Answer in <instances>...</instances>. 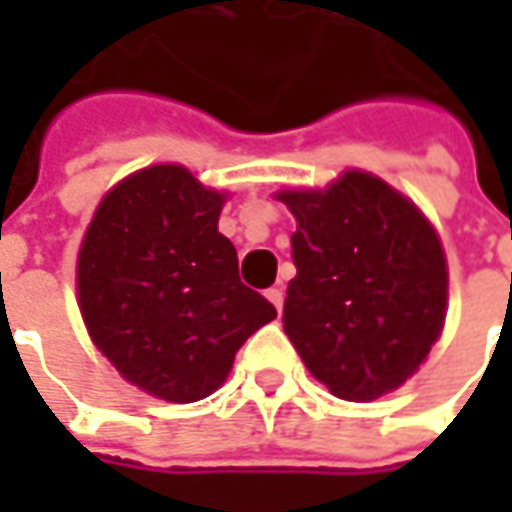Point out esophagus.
I'll return each instance as SVG.
<instances>
[{"instance_id": "34e87169", "label": "esophagus", "mask_w": 512, "mask_h": 512, "mask_svg": "<svg viewBox=\"0 0 512 512\" xmlns=\"http://www.w3.org/2000/svg\"><path fill=\"white\" fill-rule=\"evenodd\" d=\"M265 296H267V299H270V302H273V307H276V310L282 313V307H285V287L273 285V287H270V290H267Z\"/></svg>"}]
</instances>
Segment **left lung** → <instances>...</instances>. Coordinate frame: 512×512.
<instances>
[{
	"mask_svg": "<svg viewBox=\"0 0 512 512\" xmlns=\"http://www.w3.org/2000/svg\"><path fill=\"white\" fill-rule=\"evenodd\" d=\"M296 279L285 333L347 402L396 390L439 339L447 265L436 230L382 179L347 170L327 190H287Z\"/></svg>",
	"mask_w": 512,
	"mask_h": 512,
	"instance_id": "left-lung-1",
	"label": "left lung"
}]
</instances>
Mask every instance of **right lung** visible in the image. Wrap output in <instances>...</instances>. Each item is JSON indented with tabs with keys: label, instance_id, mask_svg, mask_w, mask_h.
Wrapping results in <instances>:
<instances>
[{
	"label": "right lung",
	"instance_id": "add662e5",
	"mask_svg": "<svg viewBox=\"0 0 512 512\" xmlns=\"http://www.w3.org/2000/svg\"><path fill=\"white\" fill-rule=\"evenodd\" d=\"M225 196L179 165L139 170L110 190L79 250L90 339L145 393L187 404L225 382L236 350L276 307L239 279L219 233Z\"/></svg>",
	"mask_w": 512,
	"mask_h": 512
}]
</instances>
